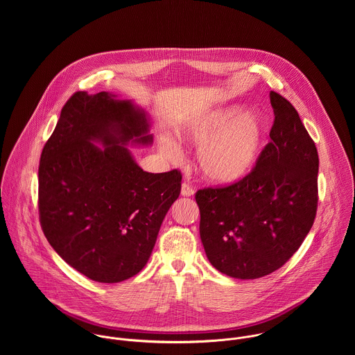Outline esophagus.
I'll use <instances>...</instances> for the list:
<instances>
[{"instance_id": "1", "label": "esophagus", "mask_w": 355, "mask_h": 355, "mask_svg": "<svg viewBox=\"0 0 355 355\" xmlns=\"http://www.w3.org/2000/svg\"><path fill=\"white\" fill-rule=\"evenodd\" d=\"M180 193L183 197H191V196H194V189L189 183H183Z\"/></svg>"}]
</instances>
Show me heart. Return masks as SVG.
Wrapping results in <instances>:
<instances>
[{
	"label": "heart",
	"instance_id": "b5f03b06",
	"mask_svg": "<svg viewBox=\"0 0 355 355\" xmlns=\"http://www.w3.org/2000/svg\"><path fill=\"white\" fill-rule=\"evenodd\" d=\"M182 139L200 145L197 168L205 179L230 184L253 169L266 144V123L261 113L241 106L218 107L202 114L182 132ZM159 149L176 159L179 148L166 134L159 135Z\"/></svg>",
	"mask_w": 355,
	"mask_h": 355
}]
</instances>
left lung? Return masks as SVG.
<instances>
[{
    "mask_svg": "<svg viewBox=\"0 0 355 355\" xmlns=\"http://www.w3.org/2000/svg\"><path fill=\"white\" fill-rule=\"evenodd\" d=\"M270 142L252 172L230 186L196 194L206 257L235 279H258L282 268L315 218L317 148L291 102L270 92Z\"/></svg>",
    "mask_w": 355,
    "mask_h": 355,
    "instance_id": "1",
    "label": "left lung"
}]
</instances>
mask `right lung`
Returning <instances> with one entry per match:
<instances>
[{
	"instance_id": "1",
	"label": "right lung",
	"mask_w": 355,
	"mask_h": 355,
	"mask_svg": "<svg viewBox=\"0 0 355 355\" xmlns=\"http://www.w3.org/2000/svg\"><path fill=\"white\" fill-rule=\"evenodd\" d=\"M130 142H153L144 110L106 92H76L41 154L42 231L68 265L100 283L144 269L182 189L180 171L149 173L138 166L124 146Z\"/></svg>"
}]
</instances>
